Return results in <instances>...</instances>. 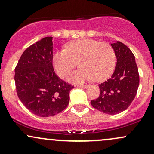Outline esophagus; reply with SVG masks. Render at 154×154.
<instances>
[{"mask_svg": "<svg viewBox=\"0 0 154 154\" xmlns=\"http://www.w3.org/2000/svg\"><path fill=\"white\" fill-rule=\"evenodd\" d=\"M77 88H84V89H85V88H88V85H77Z\"/></svg>", "mask_w": 154, "mask_h": 154, "instance_id": "obj_1", "label": "esophagus"}]
</instances>
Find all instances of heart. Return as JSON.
Segmentation results:
<instances>
[{"label":"heart","instance_id":"1","mask_svg":"<svg viewBox=\"0 0 154 154\" xmlns=\"http://www.w3.org/2000/svg\"><path fill=\"white\" fill-rule=\"evenodd\" d=\"M81 68L69 75V81L82 82L94 78L95 81L106 79L115 66V54L106 43L91 39H79L70 42L66 50H59L53 56V65L59 77L64 78L77 66Z\"/></svg>","mask_w":154,"mask_h":154}]
</instances>
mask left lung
I'll return each instance as SVG.
<instances>
[{
  "mask_svg": "<svg viewBox=\"0 0 154 154\" xmlns=\"http://www.w3.org/2000/svg\"><path fill=\"white\" fill-rule=\"evenodd\" d=\"M111 45L116 57L115 70L110 78L98 85L99 96L91 103L97 110L114 115L126 110L134 100L139 86V74L130 49L119 41Z\"/></svg>",
  "mask_w": 154,
  "mask_h": 154,
  "instance_id": "left-lung-1",
  "label": "left lung"
}]
</instances>
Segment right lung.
Wrapping results in <instances>:
<instances>
[{
    "label": "right lung",
    "instance_id": "obj_1",
    "mask_svg": "<svg viewBox=\"0 0 154 154\" xmlns=\"http://www.w3.org/2000/svg\"><path fill=\"white\" fill-rule=\"evenodd\" d=\"M52 37H46L28 47L15 69L19 100L32 114L42 117L64 110L74 88L56 75L52 64Z\"/></svg>",
    "mask_w": 154,
    "mask_h": 154
}]
</instances>
